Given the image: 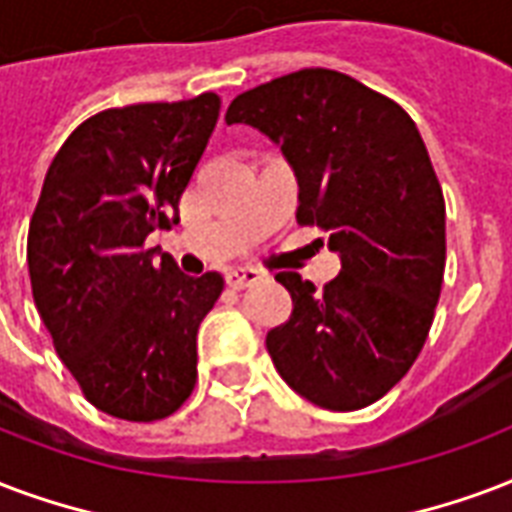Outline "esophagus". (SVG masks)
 Wrapping results in <instances>:
<instances>
[{"label": "esophagus", "instance_id": "obj_1", "mask_svg": "<svg viewBox=\"0 0 512 512\" xmlns=\"http://www.w3.org/2000/svg\"><path fill=\"white\" fill-rule=\"evenodd\" d=\"M260 279H263V273L257 271V268H230V271L225 273V282H228L230 287H236V290L252 287V284H257Z\"/></svg>", "mask_w": 512, "mask_h": 512}]
</instances>
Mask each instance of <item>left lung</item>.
Instances as JSON below:
<instances>
[{"label": "left lung", "mask_w": 512, "mask_h": 512, "mask_svg": "<svg viewBox=\"0 0 512 512\" xmlns=\"http://www.w3.org/2000/svg\"><path fill=\"white\" fill-rule=\"evenodd\" d=\"M298 179V222L327 230L341 273L319 292L276 273L292 298L265 335L273 368L308 403L357 411L411 370L446 268V204L408 112L333 69H300L230 101Z\"/></svg>", "instance_id": "8db88e82"}]
</instances>
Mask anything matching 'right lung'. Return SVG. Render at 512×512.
Instances as JSON below:
<instances>
[{
    "instance_id": "add662e5",
    "label": "right lung",
    "mask_w": 512,
    "mask_h": 512,
    "mask_svg": "<svg viewBox=\"0 0 512 512\" xmlns=\"http://www.w3.org/2000/svg\"><path fill=\"white\" fill-rule=\"evenodd\" d=\"M217 115L214 93L104 109L45 174L26 244L34 306L88 403L115 419H166L193 392L222 276H185L144 241L179 222Z\"/></svg>"
}]
</instances>
